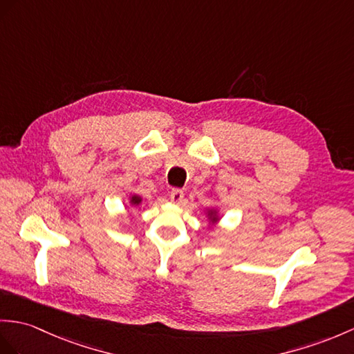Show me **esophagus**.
<instances>
[{
    "label": "esophagus",
    "mask_w": 354,
    "mask_h": 354,
    "mask_svg": "<svg viewBox=\"0 0 354 354\" xmlns=\"http://www.w3.org/2000/svg\"><path fill=\"white\" fill-rule=\"evenodd\" d=\"M169 198H171L172 203L180 204L185 200V194H183V191H180V189H172L171 194H169Z\"/></svg>",
    "instance_id": "esophagus-1"
}]
</instances>
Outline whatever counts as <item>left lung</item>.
I'll return each instance as SVG.
<instances>
[{
	"label": "left lung",
	"instance_id": "obj_1",
	"mask_svg": "<svg viewBox=\"0 0 354 354\" xmlns=\"http://www.w3.org/2000/svg\"><path fill=\"white\" fill-rule=\"evenodd\" d=\"M204 214H205V221L209 222V228L216 225V223L221 221V213L218 209H205Z\"/></svg>",
	"mask_w": 354,
	"mask_h": 354
}]
</instances>
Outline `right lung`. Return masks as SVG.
<instances>
[{
  "instance_id": "add662e5",
  "label": "right lung",
  "mask_w": 354,
  "mask_h": 354,
  "mask_svg": "<svg viewBox=\"0 0 354 354\" xmlns=\"http://www.w3.org/2000/svg\"><path fill=\"white\" fill-rule=\"evenodd\" d=\"M141 203H142V198L140 195H136V194L129 195V205L131 207H138Z\"/></svg>"
}]
</instances>
